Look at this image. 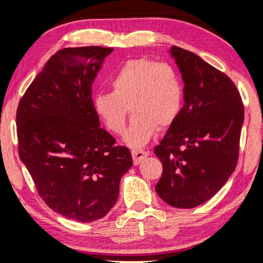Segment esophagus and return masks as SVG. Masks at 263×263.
<instances>
[{"label":"esophagus","mask_w":263,"mask_h":263,"mask_svg":"<svg viewBox=\"0 0 263 263\" xmlns=\"http://www.w3.org/2000/svg\"><path fill=\"white\" fill-rule=\"evenodd\" d=\"M132 156H133V160H134V165H139L143 159H145V158L149 156V153L141 149H133Z\"/></svg>","instance_id":"esophagus-1"}]
</instances>
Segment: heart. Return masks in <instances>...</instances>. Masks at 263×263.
Here are the masks:
<instances>
[{
	"label": "heart",
	"mask_w": 263,
	"mask_h": 263,
	"mask_svg": "<svg viewBox=\"0 0 263 263\" xmlns=\"http://www.w3.org/2000/svg\"><path fill=\"white\" fill-rule=\"evenodd\" d=\"M112 93L93 99L96 114L110 132L124 130L129 107L134 114L124 141L132 147L145 146L159 129L178 120L184 103L181 75L168 63L139 57L125 61L110 79Z\"/></svg>",
	"instance_id": "b5f03b06"
}]
</instances>
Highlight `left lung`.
<instances>
[{
    "label": "left lung",
    "mask_w": 263,
    "mask_h": 263,
    "mask_svg": "<svg viewBox=\"0 0 263 263\" xmlns=\"http://www.w3.org/2000/svg\"><path fill=\"white\" fill-rule=\"evenodd\" d=\"M170 53L184 81V105L154 148L163 163L156 192L172 207L194 208L235 171L244 106L228 75L188 50L171 46Z\"/></svg>",
    "instance_id": "left-lung-1"
}]
</instances>
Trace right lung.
<instances>
[{
    "mask_svg": "<svg viewBox=\"0 0 263 263\" xmlns=\"http://www.w3.org/2000/svg\"><path fill=\"white\" fill-rule=\"evenodd\" d=\"M112 48H66L51 56L19 102V157L43 201L80 222L109 213L132 167L127 147L100 128L92 84Z\"/></svg>",
    "mask_w": 263,
    "mask_h": 263,
    "instance_id": "obj_1",
    "label": "right lung"
}]
</instances>
